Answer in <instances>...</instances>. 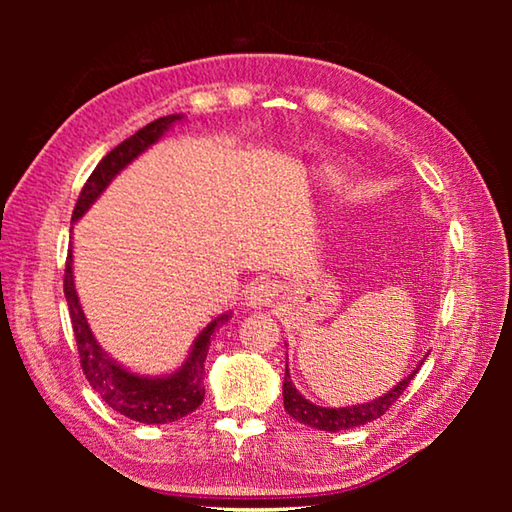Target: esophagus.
Returning <instances> with one entry per match:
<instances>
[{
  "label": "esophagus",
  "instance_id": "obj_1",
  "mask_svg": "<svg viewBox=\"0 0 512 512\" xmlns=\"http://www.w3.org/2000/svg\"><path fill=\"white\" fill-rule=\"evenodd\" d=\"M277 293H280V289H277L275 282H271V280L255 282L253 287L246 291V305L255 307V309L257 307H268L277 298Z\"/></svg>",
  "mask_w": 512,
  "mask_h": 512
}]
</instances>
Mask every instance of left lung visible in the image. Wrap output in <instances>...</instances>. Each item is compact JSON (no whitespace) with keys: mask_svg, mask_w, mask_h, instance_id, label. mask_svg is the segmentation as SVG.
<instances>
[{"mask_svg":"<svg viewBox=\"0 0 512 512\" xmlns=\"http://www.w3.org/2000/svg\"><path fill=\"white\" fill-rule=\"evenodd\" d=\"M420 370V366L415 368L409 377H404L400 384L391 388L386 395L377 397L372 402H363V404H352V406H341V409H325V406H316L309 400H305L293 386L289 368L284 372V384H282V393H284V411H287L291 418H296L302 424H309L314 429H323V431H341V429H350V427H359V424L372 422L384 415L391 406L400 400V395L406 391L409 381L415 377V372Z\"/></svg>","mask_w":512,"mask_h":512,"instance_id":"left-lung-1","label":"left lung"}]
</instances>
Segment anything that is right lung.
Listing matches in <instances>:
<instances>
[{
	"mask_svg": "<svg viewBox=\"0 0 512 512\" xmlns=\"http://www.w3.org/2000/svg\"><path fill=\"white\" fill-rule=\"evenodd\" d=\"M183 117L185 115H167L155 119L151 124L140 128L135 135L128 137V140L115 146V149L97 164V169L90 173L88 183L83 185L79 201H76L74 207L72 221H79L81 216L90 210V205L101 196L103 189L110 185V180L115 178L121 169L128 167L137 155L158 142L176 121H183ZM65 298L69 307V318H72L76 345H79L83 375L108 406H112L117 413L126 415V418L144 424L176 422L201 406L205 397L203 375L205 357L207 350H210V339L214 336L216 327L228 323L230 314H221L196 336L192 352H189L187 361L176 372H171L167 377H144L121 368L117 361H112L108 354L101 350V345L94 339L92 329L81 309L79 296H76L72 253L67 255L65 262Z\"/></svg>",
	"mask_w": 512,
	"mask_h": 512,
	"instance_id": "1",
	"label": "right lung"
}]
</instances>
